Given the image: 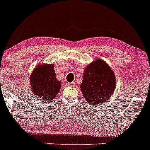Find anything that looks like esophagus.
I'll use <instances>...</instances> for the list:
<instances>
[{
  "instance_id": "obj_1",
  "label": "esophagus",
  "mask_w": 150,
  "mask_h": 150,
  "mask_svg": "<svg viewBox=\"0 0 150 150\" xmlns=\"http://www.w3.org/2000/svg\"><path fill=\"white\" fill-rule=\"evenodd\" d=\"M75 83L74 82H72V83H67V85L68 86H74V85H75Z\"/></svg>"
}]
</instances>
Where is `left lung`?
I'll use <instances>...</instances> for the list:
<instances>
[{"label":"left lung","mask_w":150,"mask_h":150,"mask_svg":"<svg viewBox=\"0 0 150 150\" xmlns=\"http://www.w3.org/2000/svg\"><path fill=\"white\" fill-rule=\"evenodd\" d=\"M115 83L111 69L105 61L97 59L85 68L81 90L87 103L97 105L112 96Z\"/></svg>","instance_id":"1"}]
</instances>
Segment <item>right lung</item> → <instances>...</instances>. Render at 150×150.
I'll list each match as a JSON object with an SVG mask.
<instances>
[{
  "label": "right lung",
  "mask_w": 150,
  "mask_h": 150,
  "mask_svg": "<svg viewBox=\"0 0 150 150\" xmlns=\"http://www.w3.org/2000/svg\"><path fill=\"white\" fill-rule=\"evenodd\" d=\"M53 69L52 64L40 65L35 69L30 77L33 93L46 101L53 100L61 88V83L56 79Z\"/></svg>",
  "instance_id": "right-lung-1"
}]
</instances>
